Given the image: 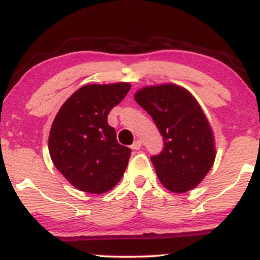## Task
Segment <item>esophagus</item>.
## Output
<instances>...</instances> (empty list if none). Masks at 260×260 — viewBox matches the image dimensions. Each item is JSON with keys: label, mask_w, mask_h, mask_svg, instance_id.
I'll use <instances>...</instances> for the list:
<instances>
[{"label": "esophagus", "mask_w": 260, "mask_h": 260, "mask_svg": "<svg viewBox=\"0 0 260 260\" xmlns=\"http://www.w3.org/2000/svg\"><path fill=\"white\" fill-rule=\"evenodd\" d=\"M131 148H132L133 150H139V149L142 148V140H139V139L134 140V143L131 145Z\"/></svg>", "instance_id": "34e87169"}]
</instances>
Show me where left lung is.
I'll list each match as a JSON object with an SVG mask.
<instances>
[{
	"mask_svg": "<svg viewBox=\"0 0 260 260\" xmlns=\"http://www.w3.org/2000/svg\"><path fill=\"white\" fill-rule=\"evenodd\" d=\"M164 139L161 153L150 157L161 183L186 193L205 177L215 160L211 128L194 98L178 85L148 86L134 96Z\"/></svg>",
	"mask_w": 260,
	"mask_h": 260,
	"instance_id": "8db88e82",
	"label": "left lung"
}]
</instances>
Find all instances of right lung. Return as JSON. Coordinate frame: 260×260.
<instances>
[{
	"instance_id": "right-lung-1",
	"label": "right lung",
	"mask_w": 260,
	"mask_h": 260,
	"mask_svg": "<svg viewBox=\"0 0 260 260\" xmlns=\"http://www.w3.org/2000/svg\"><path fill=\"white\" fill-rule=\"evenodd\" d=\"M131 84H90L71 95L55 117L49 137L53 165L79 190L101 194L126 171L131 149L116 139L107 115L129 91Z\"/></svg>"
}]
</instances>
